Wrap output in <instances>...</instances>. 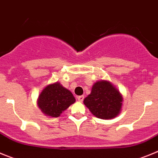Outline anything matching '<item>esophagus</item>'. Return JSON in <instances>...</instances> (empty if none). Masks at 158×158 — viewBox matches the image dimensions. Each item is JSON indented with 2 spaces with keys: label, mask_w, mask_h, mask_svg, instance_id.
I'll return each mask as SVG.
<instances>
[{
  "label": "esophagus",
  "mask_w": 158,
  "mask_h": 158,
  "mask_svg": "<svg viewBox=\"0 0 158 158\" xmlns=\"http://www.w3.org/2000/svg\"><path fill=\"white\" fill-rule=\"evenodd\" d=\"M77 100L80 102H82L84 100V96H79L77 97Z\"/></svg>",
  "instance_id": "34e87169"
}]
</instances>
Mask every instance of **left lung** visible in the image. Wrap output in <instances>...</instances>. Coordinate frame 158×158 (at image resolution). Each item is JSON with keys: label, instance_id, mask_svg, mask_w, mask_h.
Returning a JSON list of instances; mask_svg holds the SVG:
<instances>
[{"label": "left lung", "instance_id": "1", "mask_svg": "<svg viewBox=\"0 0 158 158\" xmlns=\"http://www.w3.org/2000/svg\"><path fill=\"white\" fill-rule=\"evenodd\" d=\"M123 98L119 92L106 81L95 83L84 104L96 117L103 119L115 118L122 107Z\"/></svg>", "mask_w": 158, "mask_h": 158}]
</instances>
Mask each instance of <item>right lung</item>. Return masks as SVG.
<instances>
[{
  "label": "right lung",
  "instance_id": "obj_1",
  "mask_svg": "<svg viewBox=\"0 0 158 158\" xmlns=\"http://www.w3.org/2000/svg\"><path fill=\"white\" fill-rule=\"evenodd\" d=\"M75 101L71 92L56 82L43 89L39 96L38 105L47 115L58 117Z\"/></svg>",
  "mask_w": 158,
  "mask_h": 158
}]
</instances>
